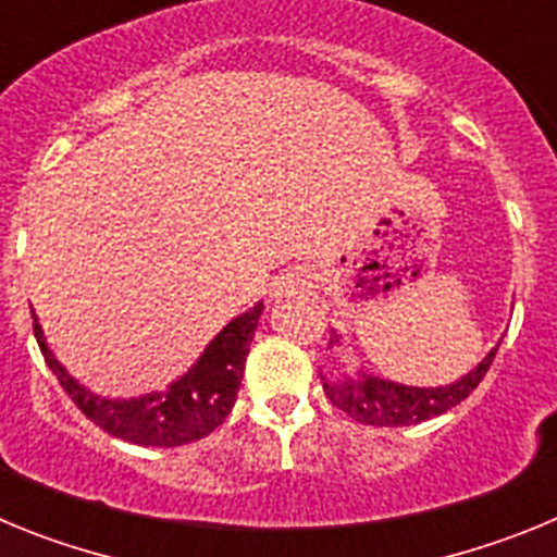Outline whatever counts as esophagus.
I'll return each mask as SVG.
<instances>
[{"label": "esophagus", "instance_id": "obj_1", "mask_svg": "<svg viewBox=\"0 0 557 557\" xmlns=\"http://www.w3.org/2000/svg\"><path fill=\"white\" fill-rule=\"evenodd\" d=\"M295 289H298V278H293V275H287V278H278L273 287V298L275 301H282V298L293 295Z\"/></svg>", "mask_w": 557, "mask_h": 557}]
</instances>
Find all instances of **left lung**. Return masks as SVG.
<instances>
[{"label": "left lung", "instance_id": "8db88e82", "mask_svg": "<svg viewBox=\"0 0 557 557\" xmlns=\"http://www.w3.org/2000/svg\"><path fill=\"white\" fill-rule=\"evenodd\" d=\"M339 343V334L334 332L332 346ZM502 343V339H499ZM499 343L491 348L485 357L480 359V366L471 368L469 373H462L455 379L451 385L441 387H412V385H398L391 379L373 376V373L357 371V373H343L339 379H323V391L332 398V405L351 416L359 424L371 426H410L421 424L426 418H435L441 412L451 410L469 396L482 376L488 373L491 362H494Z\"/></svg>", "mask_w": 557, "mask_h": 557}]
</instances>
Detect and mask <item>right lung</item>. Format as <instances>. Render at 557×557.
<instances>
[{
	"label": "right lung",
	"instance_id": "obj_1",
	"mask_svg": "<svg viewBox=\"0 0 557 557\" xmlns=\"http://www.w3.org/2000/svg\"><path fill=\"white\" fill-rule=\"evenodd\" d=\"M262 309V301H259L248 312L236 314L203 348L195 366L172 385H166V391H152L133 398H106L81 385L52 354L36 312H33V332H36L38 348L47 359L49 371L55 373L61 387L81 407L83 416L91 418L108 435L122 437L127 444L170 449V446L200 441L225 421L243 382L245 359H248L250 339L259 326Z\"/></svg>",
	"mask_w": 557,
	"mask_h": 557
}]
</instances>
